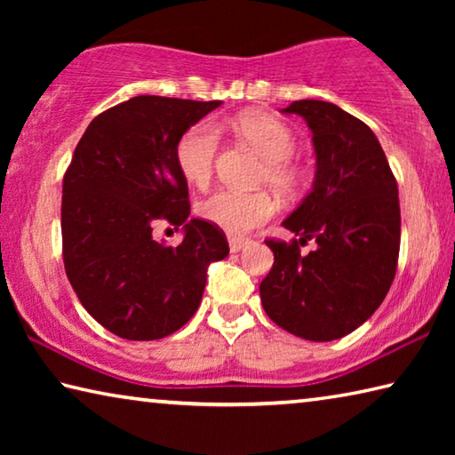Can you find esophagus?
<instances>
[{
	"label": "esophagus",
	"mask_w": 455,
	"mask_h": 455,
	"mask_svg": "<svg viewBox=\"0 0 455 455\" xmlns=\"http://www.w3.org/2000/svg\"><path fill=\"white\" fill-rule=\"evenodd\" d=\"M246 244H249V241H244V238L228 236V249H230V252H241Z\"/></svg>",
	"instance_id": "34e87169"
}]
</instances>
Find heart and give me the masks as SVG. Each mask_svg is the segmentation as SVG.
I'll return each mask as SVG.
<instances>
[{
    "label": "heart",
    "instance_id": "b5f03b06",
    "mask_svg": "<svg viewBox=\"0 0 455 455\" xmlns=\"http://www.w3.org/2000/svg\"><path fill=\"white\" fill-rule=\"evenodd\" d=\"M235 130L265 158L259 180L284 198L295 196L303 187L305 174L303 168L291 158L297 150V138L291 128L267 114L249 112L235 122ZM219 148L220 134L217 126L211 122L190 126L176 142L174 150L182 179L196 188L209 187L217 168ZM198 212L206 222L222 228L230 236H244L275 217L276 203L265 190H219L200 203Z\"/></svg>",
    "mask_w": 455,
    "mask_h": 455
}]
</instances>
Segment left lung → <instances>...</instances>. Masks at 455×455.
Listing matches in <instances>:
<instances>
[{"mask_svg": "<svg viewBox=\"0 0 455 455\" xmlns=\"http://www.w3.org/2000/svg\"><path fill=\"white\" fill-rule=\"evenodd\" d=\"M313 132L317 172L283 222L299 238H267L275 263L260 283L268 317L309 341H333L371 317L394 283L402 214L397 180L373 130L323 100H297ZM315 241L309 256L300 246Z\"/></svg>", "mask_w": 455, "mask_h": 455, "instance_id": "1", "label": "left lung"}]
</instances>
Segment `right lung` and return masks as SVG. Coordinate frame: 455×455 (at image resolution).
Instances as JSON below:
<instances>
[{
    "label": "right lung",
    "instance_id": "right-lung-1",
    "mask_svg": "<svg viewBox=\"0 0 455 455\" xmlns=\"http://www.w3.org/2000/svg\"><path fill=\"white\" fill-rule=\"evenodd\" d=\"M220 100L136 96L90 122L64 174L61 255L92 317L128 341H154L196 313L206 271L228 255L225 233L192 219L176 142ZM185 227L179 247L153 241Z\"/></svg>",
    "mask_w": 455,
    "mask_h": 455
}]
</instances>
